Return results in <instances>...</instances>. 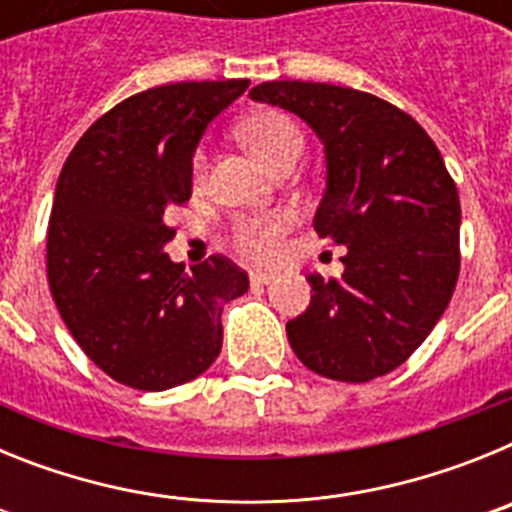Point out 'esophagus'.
I'll return each mask as SVG.
<instances>
[{
    "mask_svg": "<svg viewBox=\"0 0 512 512\" xmlns=\"http://www.w3.org/2000/svg\"><path fill=\"white\" fill-rule=\"evenodd\" d=\"M277 279V274L274 271H261V269H253L251 271V284H269Z\"/></svg>",
    "mask_w": 512,
    "mask_h": 512,
    "instance_id": "34e87169",
    "label": "esophagus"
}]
</instances>
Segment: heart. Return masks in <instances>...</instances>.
I'll use <instances>...</instances> for the list:
<instances>
[{
    "label": "heart",
    "mask_w": 512,
    "mask_h": 512,
    "mask_svg": "<svg viewBox=\"0 0 512 512\" xmlns=\"http://www.w3.org/2000/svg\"><path fill=\"white\" fill-rule=\"evenodd\" d=\"M241 140L269 169H274L284 156L302 153V133L297 122L277 110L256 112L248 117L241 125ZM202 171H205V161L200 158L197 176H202ZM292 223H295V217L287 210L238 217L230 230V241H233L235 251H241L248 259L269 261L279 256L284 235L289 233Z\"/></svg>",
    "instance_id": "1"
}]
</instances>
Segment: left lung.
<instances>
[{
	"instance_id": "8db88e82",
	"label": "left lung",
	"mask_w": 512,
	"mask_h": 512,
	"mask_svg": "<svg viewBox=\"0 0 512 512\" xmlns=\"http://www.w3.org/2000/svg\"><path fill=\"white\" fill-rule=\"evenodd\" d=\"M325 146L315 230L343 246V274H307L310 307L287 323L297 359L320 377L369 382L408 361L459 279V192L431 135L374 94L312 81H264Z\"/></svg>"
}]
</instances>
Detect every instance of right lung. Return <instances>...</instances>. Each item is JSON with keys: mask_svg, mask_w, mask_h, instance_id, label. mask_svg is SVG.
Instances as JSON below:
<instances>
[{"mask_svg": "<svg viewBox=\"0 0 512 512\" xmlns=\"http://www.w3.org/2000/svg\"><path fill=\"white\" fill-rule=\"evenodd\" d=\"M248 79L179 81L104 112L63 164L48 223V284L81 351L133 390L192 382L223 346L225 302L248 274L225 256L184 269L166 212L192 197V156Z\"/></svg>", "mask_w": 512, "mask_h": 512, "instance_id": "add662e5", "label": "right lung"}]
</instances>
